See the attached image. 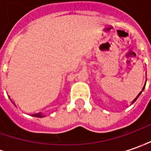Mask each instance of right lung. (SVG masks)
I'll use <instances>...</instances> for the list:
<instances>
[{"mask_svg": "<svg viewBox=\"0 0 151 151\" xmlns=\"http://www.w3.org/2000/svg\"><path fill=\"white\" fill-rule=\"evenodd\" d=\"M36 116H37V117H43V116L41 115V113H39V115H38V116H37V114H36Z\"/></svg>", "mask_w": 151, "mask_h": 151, "instance_id": "1", "label": "right lung"}]
</instances>
